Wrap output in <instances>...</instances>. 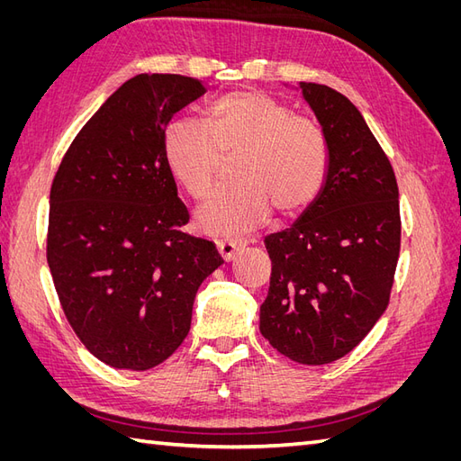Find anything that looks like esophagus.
I'll use <instances>...</instances> for the list:
<instances>
[{
  "label": "esophagus",
  "instance_id": "34e87169",
  "mask_svg": "<svg viewBox=\"0 0 461 461\" xmlns=\"http://www.w3.org/2000/svg\"><path fill=\"white\" fill-rule=\"evenodd\" d=\"M239 248H240V244L236 242V240H229V239H219V240H217L219 254H221L222 259H227V261L234 258L236 249H239Z\"/></svg>",
  "mask_w": 461,
  "mask_h": 461
}]
</instances>
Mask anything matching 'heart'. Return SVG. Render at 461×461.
Listing matches in <instances>:
<instances>
[{"label": "heart", "mask_w": 461, "mask_h": 461, "mask_svg": "<svg viewBox=\"0 0 461 461\" xmlns=\"http://www.w3.org/2000/svg\"><path fill=\"white\" fill-rule=\"evenodd\" d=\"M161 149L178 185L198 200L213 186L221 153L239 149L232 169L240 180L215 192L196 215L202 230L222 236L254 230L267 219L271 203L286 215L302 212L315 200L329 169L319 124L256 90L217 97L202 122L169 121Z\"/></svg>", "instance_id": "b5f03b06"}]
</instances>
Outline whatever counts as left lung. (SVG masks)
I'll use <instances>...</instances> for the list:
<instances>
[{
    "instance_id": "left-lung-1",
    "label": "left lung",
    "mask_w": 461,
    "mask_h": 461,
    "mask_svg": "<svg viewBox=\"0 0 461 461\" xmlns=\"http://www.w3.org/2000/svg\"><path fill=\"white\" fill-rule=\"evenodd\" d=\"M329 146L325 186L302 217L265 239L269 294L259 330L303 366L340 359L384 313L400 256L398 185L386 153L340 92L300 82Z\"/></svg>"
}]
</instances>
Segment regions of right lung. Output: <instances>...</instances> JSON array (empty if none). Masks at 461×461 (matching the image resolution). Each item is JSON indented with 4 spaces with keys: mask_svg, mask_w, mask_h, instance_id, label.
<instances>
[{
    "mask_svg": "<svg viewBox=\"0 0 461 461\" xmlns=\"http://www.w3.org/2000/svg\"><path fill=\"white\" fill-rule=\"evenodd\" d=\"M207 92L183 75H136L75 136L53 176L46 256L63 313L104 364L146 371L173 356L200 285L222 258L190 221L165 163L171 117Z\"/></svg>",
    "mask_w": 461,
    "mask_h": 461,
    "instance_id": "1",
    "label": "right lung"
}]
</instances>
